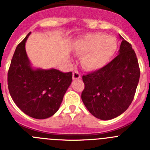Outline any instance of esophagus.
<instances>
[{"label": "esophagus", "instance_id": "34e87169", "mask_svg": "<svg viewBox=\"0 0 150 150\" xmlns=\"http://www.w3.org/2000/svg\"><path fill=\"white\" fill-rule=\"evenodd\" d=\"M80 77H81V75H80V74H79L78 71H75L73 72V79H79Z\"/></svg>", "mask_w": 150, "mask_h": 150}]
</instances>
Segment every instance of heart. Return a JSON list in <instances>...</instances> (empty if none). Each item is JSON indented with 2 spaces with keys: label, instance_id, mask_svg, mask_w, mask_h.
<instances>
[{
  "label": "heart",
  "instance_id": "b5f03b06",
  "mask_svg": "<svg viewBox=\"0 0 150 150\" xmlns=\"http://www.w3.org/2000/svg\"><path fill=\"white\" fill-rule=\"evenodd\" d=\"M117 42L113 37L105 34H90L79 40L76 51L84 55L83 64L89 70H97L104 67L114 55Z\"/></svg>",
  "mask_w": 150,
  "mask_h": 150
}]
</instances>
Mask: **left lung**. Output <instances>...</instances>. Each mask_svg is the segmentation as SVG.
Segmentation results:
<instances>
[{
  "label": "left lung",
  "mask_w": 150,
  "mask_h": 150,
  "mask_svg": "<svg viewBox=\"0 0 150 150\" xmlns=\"http://www.w3.org/2000/svg\"><path fill=\"white\" fill-rule=\"evenodd\" d=\"M119 52L105 66L83 76V104L91 114L102 120H112L128 109L140 79L138 61L132 44L122 39Z\"/></svg>",
  "instance_id": "1"
}]
</instances>
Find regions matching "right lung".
<instances>
[{"mask_svg": "<svg viewBox=\"0 0 150 150\" xmlns=\"http://www.w3.org/2000/svg\"><path fill=\"white\" fill-rule=\"evenodd\" d=\"M30 32L18 43L7 74L9 91L17 107L28 116L43 120L54 115L72 82V72L34 70L25 51Z\"/></svg>", "mask_w": 150, "mask_h": 150, "instance_id": "right-lung-1", "label": "right lung"}]
</instances>
